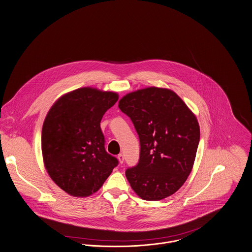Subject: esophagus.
Here are the masks:
<instances>
[{
	"label": "esophagus",
	"instance_id": "esophagus-1",
	"mask_svg": "<svg viewBox=\"0 0 252 252\" xmlns=\"http://www.w3.org/2000/svg\"><path fill=\"white\" fill-rule=\"evenodd\" d=\"M117 159H118L120 163H123V162H124V156H123V154H118Z\"/></svg>",
	"mask_w": 252,
	"mask_h": 252
}]
</instances>
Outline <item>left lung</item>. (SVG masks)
Instances as JSON below:
<instances>
[{
    "label": "left lung",
    "instance_id": "1",
    "mask_svg": "<svg viewBox=\"0 0 252 252\" xmlns=\"http://www.w3.org/2000/svg\"><path fill=\"white\" fill-rule=\"evenodd\" d=\"M118 108L131 118L139 138L138 162L125 171L132 189L149 201L173 194L195 159L200 138L195 115L175 92L154 87L125 95Z\"/></svg>",
    "mask_w": 252,
    "mask_h": 252
}]
</instances>
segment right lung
<instances>
[{
    "label": "right lung",
    "mask_w": 252,
    "mask_h": 252,
    "mask_svg": "<svg viewBox=\"0 0 252 252\" xmlns=\"http://www.w3.org/2000/svg\"><path fill=\"white\" fill-rule=\"evenodd\" d=\"M117 100L115 92L82 88L62 96L46 115L41 135L46 170L72 196L96 192L118 164L105 149L100 127Z\"/></svg>",
    "instance_id": "obj_1"
}]
</instances>
